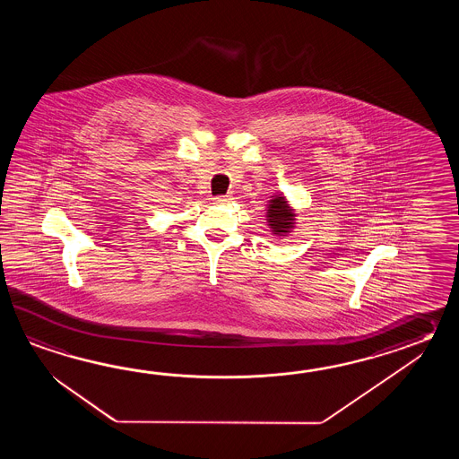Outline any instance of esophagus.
Wrapping results in <instances>:
<instances>
[{"mask_svg":"<svg viewBox=\"0 0 459 459\" xmlns=\"http://www.w3.org/2000/svg\"><path fill=\"white\" fill-rule=\"evenodd\" d=\"M230 200H231V196L230 195L215 196V202L216 204H220V205H223V204H228Z\"/></svg>","mask_w":459,"mask_h":459,"instance_id":"1","label":"esophagus"}]
</instances>
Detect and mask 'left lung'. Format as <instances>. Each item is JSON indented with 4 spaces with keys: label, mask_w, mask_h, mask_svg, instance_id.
<instances>
[{
    "label": "left lung",
    "mask_w": 459,
    "mask_h": 459,
    "mask_svg": "<svg viewBox=\"0 0 459 459\" xmlns=\"http://www.w3.org/2000/svg\"><path fill=\"white\" fill-rule=\"evenodd\" d=\"M267 223L273 230V234L287 236L295 225V213L287 204L285 196L275 195L267 206Z\"/></svg>",
    "instance_id": "8db88e82"
}]
</instances>
